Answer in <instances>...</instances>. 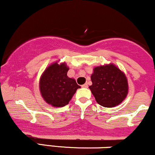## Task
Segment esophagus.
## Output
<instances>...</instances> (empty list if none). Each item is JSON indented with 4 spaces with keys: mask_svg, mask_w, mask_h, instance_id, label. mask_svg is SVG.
Segmentation results:
<instances>
[{
    "mask_svg": "<svg viewBox=\"0 0 155 155\" xmlns=\"http://www.w3.org/2000/svg\"><path fill=\"white\" fill-rule=\"evenodd\" d=\"M81 87H84V88H87L88 87V84L86 83V84H84L81 85Z\"/></svg>",
    "mask_w": 155,
    "mask_h": 155,
    "instance_id": "1",
    "label": "esophagus"
}]
</instances>
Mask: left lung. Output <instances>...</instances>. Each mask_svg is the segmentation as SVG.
I'll return each mask as SVG.
<instances>
[{
    "mask_svg": "<svg viewBox=\"0 0 155 155\" xmlns=\"http://www.w3.org/2000/svg\"><path fill=\"white\" fill-rule=\"evenodd\" d=\"M91 81L92 84L89 88L97 104L104 107L118 106L128 93V82L125 74L113 63L94 68Z\"/></svg>",
    "mask_w": 155,
    "mask_h": 155,
    "instance_id": "left-lung-1",
    "label": "left lung"
}]
</instances>
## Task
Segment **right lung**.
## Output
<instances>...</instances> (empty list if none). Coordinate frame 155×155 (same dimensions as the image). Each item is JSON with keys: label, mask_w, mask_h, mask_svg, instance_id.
Masks as SVG:
<instances>
[{"label": "right lung", "mask_w": 155, "mask_h": 155, "mask_svg": "<svg viewBox=\"0 0 155 155\" xmlns=\"http://www.w3.org/2000/svg\"><path fill=\"white\" fill-rule=\"evenodd\" d=\"M66 63L56 61L44 70L39 79V90L46 103L53 107L68 104L77 89L81 87L76 80L67 76Z\"/></svg>", "instance_id": "1"}]
</instances>
